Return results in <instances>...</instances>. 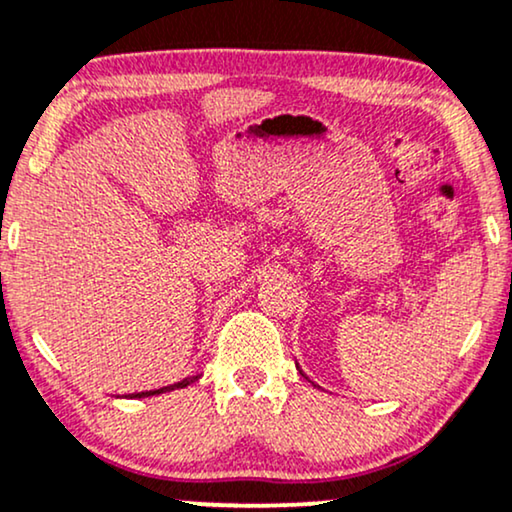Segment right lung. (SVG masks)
<instances>
[{
    "instance_id": "1",
    "label": "right lung",
    "mask_w": 512,
    "mask_h": 512,
    "mask_svg": "<svg viewBox=\"0 0 512 512\" xmlns=\"http://www.w3.org/2000/svg\"><path fill=\"white\" fill-rule=\"evenodd\" d=\"M198 380V375H193V378H184L181 380V383H174V385H167V387H160V390H151V392H137V394H132L134 399H141V397H153V394H163V392H170V390H179V387H186V385H191V383H196Z\"/></svg>"
}]
</instances>
